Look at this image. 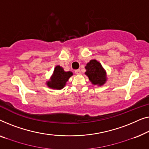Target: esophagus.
<instances>
[{
    "label": "esophagus",
    "instance_id": "esophagus-1",
    "mask_svg": "<svg viewBox=\"0 0 149 149\" xmlns=\"http://www.w3.org/2000/svg\"><path fill=\"white\" fill-rule=\"evenodd\" d=\"M75 74H77V75H80V74H81V70H75Z\"/></svg>",
    "mask_w": 149,
    "mask_h": 149
}]
</instances>
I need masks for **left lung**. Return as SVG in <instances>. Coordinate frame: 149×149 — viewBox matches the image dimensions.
<instances>
[{"instance_id":"obj_1","label":"left lung","mask_w":149,"mask_h":149,"mask_svg":"<svg viewBox=\"0 0 149 149\" xmlns=\"http://www.w3.org/2000/svg\"><path fill=\"white\" fill-rule=\"evenodd\" d=\"M85 74L88 77V79L93 85L99 86L104 85L107 80V72L102 65L96 59H92L86 64L85 67Z\"/></svg>"}]
</instances>
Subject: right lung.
I'll return each instance as SVG.
<instances>
[{"instance_id": "add662e5", "label": "right lung", "mask_w": 149, "mask_h": 149, "mask_svg": "<svg viewBox=\"0 0 149 149\" xmlns=\"http://www.w3.org/2000/svg\"><path fill=\"white\" fill-rule=\"evenodd\" d=\"M73 75L72 72H65L60 65L54 68L53 74L49 80L47 81V86L54 90H61L65 86L67 81Z\"/></svg>"}]
</instances>
